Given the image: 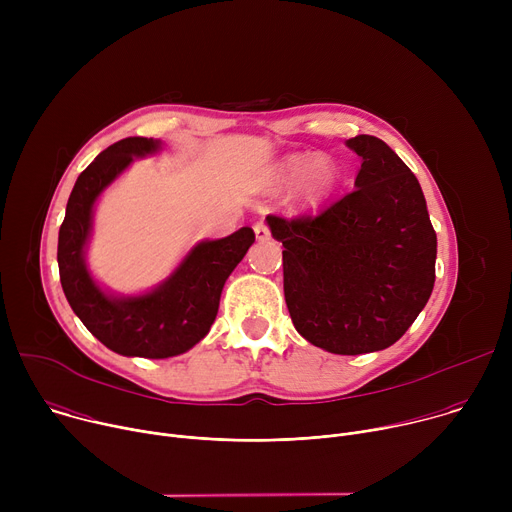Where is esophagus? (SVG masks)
Masks as SVG:
<instances>
[{
	"mask_svg": "<svg viewBox=\"0 0 512 512\" xmlns=\"http://www.w3.org/2000/svg\"><path fill=\"white\" fill-rule=\"evenodd\" d=\"M253 231H255L257 241H269V239H271V231H269V227H267L265 223H257V225L253 227Z\"/></svg>",
	"mask_w": 512,
	"mask_h": 512,
	"instance_id": "1",
	"label": "esophagus"
}]
</instances>
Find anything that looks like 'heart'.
Returning a JSON list of instances; mask_svg holds the SVG:
<instances>
[{"instance_id": "b5f03b06", "label": "heart", "mask_w": 512, "mask_h": 512, "mask_svg": "<svg viewBox=\"0 0 512 512\" xmlns=\"http://www.w3.org/2000/svg\"><path fill=\"white\" fill-rule=\"evenodd\" d=\"M336 166L328 158H316L314 162L308 156L289 158L281 168V182H298V198L302 202H318L324 198L336 184Z\"/></svg>"}]
</instances>
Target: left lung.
I'll list each match as a JSON object with an SVG mask.
<instances>
[{
    "mask_svg": "<svg viewBox=\"0 0 512 512\" xmlns=\"http://www.w3.org/2000/svg\"><path fill=\"white\" fill-rule=\"evenodd\" d=\"M362 158L354 190L318 214H269L283 245V294L296 330L334 354L389 348L425 308L437 237L415 174L375 135L346 141Z\"/></svg>",
    "mask_w": 512,
    "mask_h": 512,
    "instance_id": "1",
    "label": "left lung"
}]
</instances>
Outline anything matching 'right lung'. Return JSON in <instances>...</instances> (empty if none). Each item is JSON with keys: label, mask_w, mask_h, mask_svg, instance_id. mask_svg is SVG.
Listing matches in <instances>:
<instances>
[{"label": "right lung", "mask_w": 512, "mask_h": 512, "mask_svg": "<svg viewBox=\"0 0 512 512\" xmlns=\"http://www.w3.org/2000/svg\"><path fill=\"white\" fill-rule=\"evenodd\" d=\"M160 150L158 139L125 137L101 152L77 178L58 231V271L64 296L87 330L123 356L168 358L190 350L210 330L225 281L255 243L251 227L202 241L176 271L141 296H111L91 277L85 249L93 206L101 192L133 162Z\"/></svg>", "instance_id": "obj_1"}]
</instances>
